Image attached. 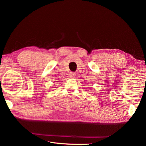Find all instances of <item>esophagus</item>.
I'll list each match as a JSON object with an SVG mask.
<instances>
[{
  "instance_id": "obj_1",
  "label": "esophagus",
  "mask_w": 146,
  "mask_h": 146,
  "mask_svg": "<svg viewBox=\"0 0 146 146\" xmlns=\"http://www.w3.org/2000/svg\"><path fill=\"white\" fill-rule=\"evenodd\" d=\"M70 77H72V78L75 77L76 73H74V72H71V73H70Z\"/></svg>"
}]
</instances>
